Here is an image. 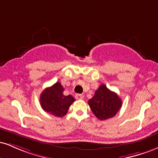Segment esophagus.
<instances>
[{"label":"esophagus","mask_w":158,"mask_h":158,"mask_svg":"<svg viewBox=\"0 0 158 158\" xmlns=\"http://www.w3.org/2000/svg\"><path fill=\"white\" fill-rule=\"evenodd\" d=\"M75 98L77 99H82L83 98H84V96L82 95V94H77L75 95Z\"/></svg>","instance_id":"1"}]
</instances>
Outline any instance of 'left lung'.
<instances>
[{
    "label": "left lung",
    "mask_w": 158,
    "mask_h": 158,
    "mask_svg": "<svg viewBox=\"0 0 158 158\" xmlns=\"http://www.w3.org/2000/svg\"><path fill=\"white\" fill-rule=\"evenodd\" d=\"M90 109L100 120L114 117L122 107V100L117 94L108 89L105 85H101L95 94L88 100Z\"/></svg>",
    "instance_id": "8db88e82"
}]
</instances>
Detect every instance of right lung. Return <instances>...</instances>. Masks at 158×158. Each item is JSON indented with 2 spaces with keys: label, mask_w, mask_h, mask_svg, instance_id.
I'll return each instance as SVG.
<instances>
[{
  "label": "right lung",
  "mask_w": 158,
  "mask_h": 158,
  "mask_svg": "<svg viewBox=\"0 0 158 158\" xmlns=\"http://www.w3.org/2000/svg\"><path fill=\"white\" fill-rule=\"evenodd\" d=\"M63 92L64 88L59 81L44 89L40 96V104L43 110L58 117L64 116L75 99L71 95L64 96Z\"/></svg>",
  "instance_id": "obj_1"
}]
</instances>
